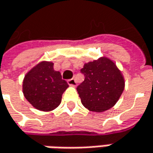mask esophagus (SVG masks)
<instances>
[{
    "mask_svg": "<svg viewBox=\"0 0 153 153\" xmlns=\"http://www.w3.org/2000/svg\"><path fill=\"white\" fill-rule=\"evenodd\" d=\"M67 82H68V84H69L70 86H73V87L76 86V80L74 79V78L68 80Z\"/></svg>",
    "mask_w": 153,
    "mask_h": 153,
    "instance_id": "1",
    "label": "esophagus"
}]
</instances>
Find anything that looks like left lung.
Here are the masks:
<instances>
[{"label": "left lung", "mask_w": 153, "mask_h": 153, "mask_svg": "<svg viewBox=\"0 0 153 153\" xmlns=\"http://www.w3.org/2000/svg\"><path fill=\"white\" fill-rule=\"evenodd\" d=\"M85 79L76 90L83 106L102 112L114 106L124 89V78L116 64L106 57L84 64Z\"/></svg>", "instance_id": "obj_1"}]
</instances>
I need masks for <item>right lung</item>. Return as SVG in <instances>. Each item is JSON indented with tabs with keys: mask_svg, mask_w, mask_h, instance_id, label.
<instances>
[{
	"mask_svg": "<svg viewBox=\"0 0 153 153\" xmlns=\"http://www.w3.org/2000/svg\"><path fill=\"white\" fill-rule=\"evenodd\" d=\"M69 85L62 79L59 71L53 69V63L42 61L28 71L23 81V93L33 107L50 111L61 103L62 94Z\"/></svg>",
	"mask_w": 153,
	"mask_h": 153,
	"instance_id": "add662e5",
	"label": "right lung"
}]
</instances>
